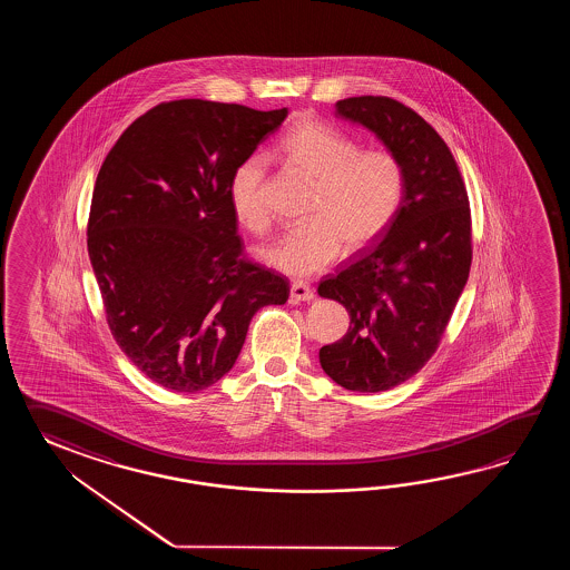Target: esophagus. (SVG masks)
Listing matches in <instances>:
<instances>
[{"label": "esophagus", "instance_id": "esophagus-1", "mask_svg": "<svg viewBox=\"0 0 570 570\" xmlns=\"http://www.w3.org/2000/svg\"><path fill=\"white\" fill-rule=\"evenodd\" d=\"M314 289H312L307 283H303V281H295V283H291V303L314 302Z\"/></svg>", "mask_w": 570, "mask_h": 570}]
</instances>
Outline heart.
<instances>
[{
	"label": "heart",
	"mask_w": 570,
	"mask_h": 570,
	"mask_svg": "<svg viewBox=\"0 0 570 570\" xmlns=\"http://www.w3.org/2000/svg\"><path fill=\"white\" fill-rule=\"evenodd\" d=\"M277 157L314 183L307 224L263 250L265 263L289 277L326 271L342 246L354 253L375 243L400 209L403 169L387 148H361L336 128L305 120L285 134ZM265 179V160L248 157L232 170L228 185L234 216L255 234H265L271 224L263 202Z\"/></svg>",
	"instance_id": "heart-1"
}]
</instances>
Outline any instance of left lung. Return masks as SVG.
<instances>
[{"label":"left lung","instance_id":"8db88e82","mask_svg":"<svg viewBox=\"0 0 570 570\" xmlns=\"http://www.w3.org/2000/svg\"><path fill=\"white\" fill-rule=\"evenodd\" d=\"M336 118L356 121L400 158L403 197L381 243L326 277L317 293L342 303L348 332L320 348L340 387L379 393L415 375L436 352L473 261L471 207L449 146L397 99H340Z\"/></svg>","mask_w":570,"mask_h":570}]
</instances>
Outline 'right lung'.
<instances>
[{"mask_svg":"<svg viewBox=\"0 0 570 570\" xmlns=\"http://www.w3.org/2000/svg\"><path fill=\"white\" fill-rule=\"evenodd\" d=\"M287 118L206 99L134 120L97 175L87 250L111 336L150 381L212 387L243 351L253 315L289 283L244 258L232 170Z\"/></svg>","mask_w":570,"mask_h":570,"instance_id":"add662e5","label":"right lung"}]
</instances>
